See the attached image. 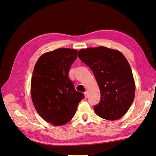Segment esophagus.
I'll return each instance as SVG.
<instances>
[{
  "instance_id": "1",
  "label": "esophagus",
  "mask_w": 156,
  "mask_h": 156,
  "mask_svg": "<svg viewBox=\"0 0 156 156\" xmlns=\"http://www.w3.org/2000/svg\"><path fill=\"white\" fill-rule=\"evenodd\" d=\"M84 94H85V98H87L89 97V93H88V92H87V91H85V92L84 93Z\"/></svg>"
}]
</instances>
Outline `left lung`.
Returning a JSON list of instances; mask_svg holds the SVG:
<instances>
[{
  "label": "left lung",
  "instance_id": "obj_1",
  "mask_svg": "<svg viewBox=\"0 0 156 156\" xmlns=\"http://www.w3.org/2000/svg\"><path fill=\"white\" fill-rule=\"evenodd\" d=\"M78 57L89 67L101 90L94 112L102 119L115 120L130 108L135 96V83L131 67L120 51L99 46L81 49Z\"/></svg>",
  "mask_w": 156,
  "mask_h": 156
}]
</instances>
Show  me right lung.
<instances>
[{
  "label": "right lung",
  "instance_id": "obj_1",
  "mask_svg": "<svg viewBox=\"0 0 156 156\" xmlns=\"http://www.w3.org/2000/svg\"><path fill=\"white\" fill-rule=\"evenodd\" d=\"M77 58L76 49L59 48L41 55L34 66L30 90L34 106L44 120L54 126L69 122L84 98L69 78Z\"/></svg>",
  "mask_w": 156,
  "mask_h": 156
}]
</instances>
